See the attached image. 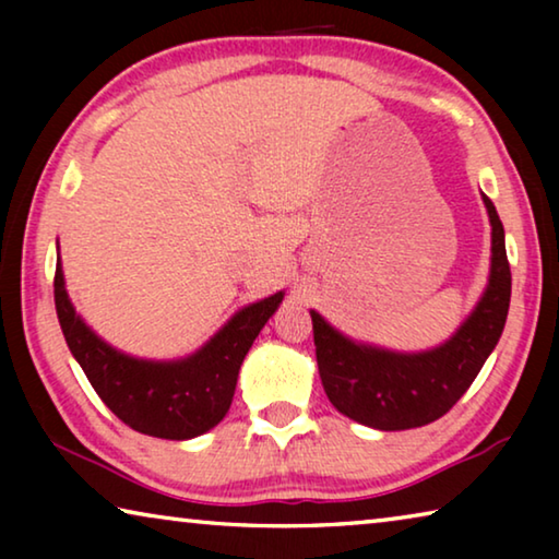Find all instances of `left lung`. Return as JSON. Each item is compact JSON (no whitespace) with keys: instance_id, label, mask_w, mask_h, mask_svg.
<instances>
[{"instance_id":"left-lung-1","label":"left lung","mask_w":559,"mask_h":559,"mask_svg":"<svg viewBox=\"0 0 559 559\" xmlns=\"http://www.w3.org/2000/svg\"><path fill=\"white\" fill-rule=\"evenodd\" d=\"M484 202L493 226L488 288L449 343L419 355L357 345L310 310L318 372L340 414L380 431L424 427L447 414L476 380L498 345L510 306L503 222L486 194Z\"/></svg>"}]
</instances>
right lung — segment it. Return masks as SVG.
<instances>
[{
	"label": "right lung",
	"instance_id": "add662e5",
	"mask_svg": "<svg viewBox=\"0 0 559 559\" xmlns=\"http://www.w3.org/2000/svg\"><path fill=\"white\" fill-rule=\"evenodd\" d=\"M53 300L66 343L108 409L147 437L182 441L210 431L229 412L243 357L276 313L283 293L243 308L200 353L179 362H147L103 343L75 316L61 261L56 263Z\"/></svg>",
	"mask_w": 559,
	"mask_h": 559
}]
</instances>
